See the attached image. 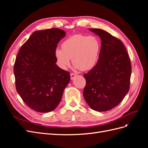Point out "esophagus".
<instances>
[{"instance_id": "34e87169", "label": "esophagus", "mask_w": 148, "mask_h": 148, "mask_svg": "<svg viewBox=\"0 0 148 148\" xmlns=\"http://www.w3.org/2000/svg\"><path fill=\"white\" fill-rule=\"evenodd\" d=\"M76 77H77V75L73 73H71L70 74V77H71V79H73Z\"/></svg>"}]
</instances>
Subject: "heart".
Returning a JSON list of instances; mask_svg holds the SVG:
<instances>
[{
  "mask_svg": "<svg viewBox=\"0 0 148 148\" xmlns=\"http://www.w3.org/2000/svg\"><path fill=\"white\" fill-rule=\"evenodd\" d=\"M101 49L100 41L97 38L75 34L65 40L62 44V49H56L55 56L62 69L70 65L72 58L75 69L88 71L96 65Z\"/></svg>",
  "mask_w": 148,
  "mask_h": 148,
  "instance_id": "obj_1",
  "label": "heart"
}]
</instances>
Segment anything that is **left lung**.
I'll use <instances>...</instances> for the list:
<instances>
[{
  "label": "left lung",
  "mask_w": 148,
  "mask_h": 148,
  "mask_svg": "<svg viewBox=\"0 0 148 148\" xmlns=\"http://www.w3.org/2000/svg\"><path fill=\"white\" fill-rule=\"evenodd\" d=\"M89 30L99 36L101 49L96 65L83 75L86 82L83 96L92 109L105 112L117 106L128 93L131 62L120 40L104 30Z\"/></svg>",
  "instance_id": "left-lung-1"
}]
</instances>
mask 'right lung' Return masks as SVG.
<instances>
[{
  "label": "right lung",
  "mask_w": 148,
  "mask_h": 148,
  "mask_svg": "<svg viewBox=\"0 0 148 148\" xmlns=\"http://www.w3.org/2000/svg\"><path fill=\"white\" fill-rule=\"evenodd\" d=\"M66 36L64 30L35 31L17 54L14 75L16 91L25 104L39 112H49L59 104L70 73L56 64L55 51Z\"/></svg>",
  "instance_id": "add662e5"
}]
</instances>
